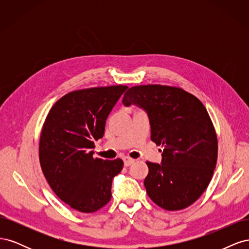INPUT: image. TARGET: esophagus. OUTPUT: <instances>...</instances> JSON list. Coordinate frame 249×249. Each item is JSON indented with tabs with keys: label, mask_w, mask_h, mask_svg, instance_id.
I'll list each match as a JSON object with an SVG mask.
<instances>
[{
	"label": "esophagus",
	"mask_w": 249,
	"mask_h": 249,
	"mask_svg": "<svg viewBox=\"0 0 249 249\" xmlns=\"http://www.w3.org/2000/svg\"><path fill=\"white\" fill-rule=\"evenodd\" d=\"M124 166H130L131 164H133V163L135 162V160L132 159V158L124 157Z\"/></svg>",
	"instance_id": "34e87169"
}]
</instances>
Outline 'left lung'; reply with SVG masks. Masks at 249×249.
I'll return each instance as SVG.
<instances>
[{
  "instance_id": "obj_1",
  "label": "left lung",
  "mask_w": 249,
  "mask_h": 249,
  "mask_svg": "<svg viewBox=\"0 0 249 249\" xmlns=\"http://www.w3.org/2000/svg\"><path fill=\"white\" fill-rule=\"evenodd\" d=\"M123 104L147 112L150 138L163 147L162 164L146 162L149 198L167 211L191 206L207 189L217 162V136L205 106L183 88L158 84L131 87Z\"/></svg>"
}]
</instances>
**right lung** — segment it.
<instances>
[{"mask_svg": "<svg viewBox=\"0 0 249 249\" xmlns=\"http://www.w3.org/2000/svg\"><path fill=\"white\" fill-rule=\"evenodd\" d=\"M127 86L80 89L63 95L49 112L39 140V162L57 196L71 208L93 213L111 199L112 179L122 159L93 158L112 108Z\"/></svg>", "mask_w": 249, "mask_h": 249, "instance_id": "1", "label": "right lung"}]
</instances>
